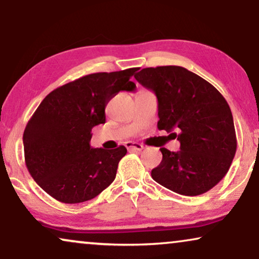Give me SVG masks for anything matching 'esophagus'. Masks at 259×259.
<instances>
[{
  "instance_id": "34e87169",
  "label": "esophagus",
  "mask_w": 259,
  "mask_h": 259,
  "mask_svg": "<svg viewBox=\"0 0 259 259\" xmlns=\"http://www.w3.org/2000/svg\"><path fill=\"white\" fill-rule=\"evenodd\" d=\"M125 147H126L127 150H137V151H140V150L143 149L142 144L136 143V142H126L125 143Z\"/></svg>"
}]
</instances>
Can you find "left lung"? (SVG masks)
I'll use <instances>...</instances> for the list:
<instances>
[{
	"instance_id": "1",
	"label": "left lung",
	"mask_w": 259,
	"mask_h": 259,
	"mask_svg": "<svg viewBox=\"0 0 259 259\" xmlns=\"http://www.w3.org/2000/svg\"><path fill=\"white\" fill-rule=\"evenodd\" d=\"M135 78L156 95L158 129L180 141L177 153L161 148L162 161L151 178L181 195L212 189L229 171L237 150L226 99L207 80L181 66L147 67Z\"/></svg>"
}]
</instances>
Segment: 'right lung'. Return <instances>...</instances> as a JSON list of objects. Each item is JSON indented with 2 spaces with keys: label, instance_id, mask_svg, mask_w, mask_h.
Listing matches in <instances>:
<instances>
[{
  "label": "right lung",
  "instance_id": "add662e5",
  "mask_svg": "<svg viewBox=\"0 0 259 259\" xmlns=\"http://www.w3.org/2000/svg\"><path fill=\"white\" fill-rule=\"evenodd\" d=\"M137 67L98 72L48 94L23 133L25 162L34 181L64 204L97 196L115 180L126 148H91L92 127L105 123V106L119 91H135Z\"/></svg>",
  "mask_w": 259,
  "mask_h": 259
}]
</instances>
